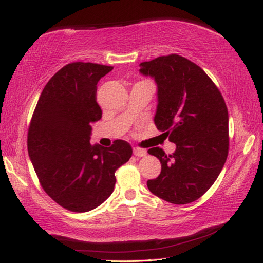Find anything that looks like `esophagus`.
I'll return each instance as SVG.
<instances>
[{
	"mask_svg": "<svg viewBox=\"0 0 263 263\" xmlns=\"http://www.w3.org/2000/svg\"><path fill=\"white\" fill-rule=\"evenodd\" d=\"M146 149H142V148L139 147H135L133 148V154L138 157H141V156H145L146 155Z\"/></svg>",
	"mask_w": 263,
	"mask_h": 263,
	"instance_id": "34e87169",
	"label": "esophagus"
}]
</instances>
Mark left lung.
I'll return each instance as SVG.
<instances>
[{
	"instance_id": "1",
	"label": "left lung",
	"mask_w": 263,
	"mask_h": 263,
	"mask_svg": "<svg viewBox=\"0 0 263 263\" xmlns=\"http://www.w3.org/2000/svg\"><path fill=\"white\" fill-rule=\"evenodd\" d=\"M140 72L157 84L156 127L176 144L173 155L148 149L161 162V174L147 181L156 197L186 204L207 192L229 153L226 101L207 73L185 57L170 54L140 63Z\"/></svg>"
}]
</instances>
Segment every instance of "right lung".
<instances>
[{
	"label": "right lung",
	"instance_id": "add662e5",
	"mask_svg": "<svg viewBox=\"0 0 263 263\" xmlns=\"http://www.w3.org/2000/svg\"><path fill=\"white\" fill-rule=\"evenodd\" d=\"M112 66L73 62L45 86L28 127L27 149L45 192L68 211L85 213L110 197L115 171L130 160L132 147L89 144L92 125L102 117L98 82Z\"/></svg>",
	"mask_w": 263,
	"mask_h": 263
}]
</instances>
